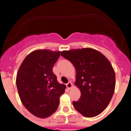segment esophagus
I'll return each instance as SVG.
<instances>
[{"label": "esophagus", "mask_w": 131, "mask_h": 131, "mask_svg": "<svg viewBox=\"0 0 131 131\" xmlns=\"http://www.w3.org/2000/svg\"><path fill=\"white\" fill-rule=\"evenodd\" d=\"M67 88H68V89H71L73 88V84H72L71 82H69L67 84Z\"/></svg>", "instance_id": "obj_1"}]
</instances>
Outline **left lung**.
Listing matches in <instances>:
<instances>
[{"label": "left lung", "instance_id": "obj_1", "mask_svg": "<svg viewBox=\"0 0 131 131\" xmlns=\"http://www.w3.org/2000/svg\"><path fill=\"white\" fill-rule=\"evenodd\" d=\"M76 70L75 85L80 97L73 101L77 111L85 117H94L103 112L110 102L115 88V73L112 64L100 51L92 48L63 51Z\"/></svg>", "mask_w": 131, "mask_h": 131}]
</instances>
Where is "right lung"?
I'll use <instances>...</instances> for the list:
<instances>
[{"label": "right lung", "instance_id": "1", "mask_svg": "<svg viewBox=\"0 0 131 131\" xmlns=\"http://www.w3.org/2000/svg\"><path fill=\"white\" fill-rule=\"evenodd\" d=\"M61 51L38 49L26 56L16 75V85L22 103L31 114L47 118L58 109L66 85L59 84L52 68Z\"/></svg>", "mask_w": 131, "mask_h": 131}]
</instances>
